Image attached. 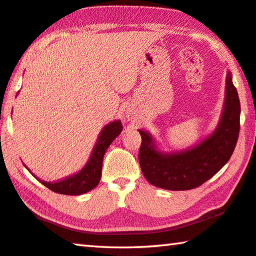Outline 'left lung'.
<instances>
[{
	"label": "left lung",
	"mask_w": 256,
	"mask_h": 256,
	"mask_svg": "<svg viewBox=\"0 0 256 256\" xmlns=\"http://www.w3.org/2000/svg\"><path fill=\"white\" fill-rule=\"evenodd\" d=\"M240 131V101L226 75V104L216 132L196 147L184 152H158L150 134L139 130L142 141L139 163L149 184L168 190H189L202 186L220 171L232 155Z\"/></svg>",
	"instance_id": "8db88e82"
}]
</instances>
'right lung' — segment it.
<instances>
[{"mask_svg":"<svg viewBox=\"0 0 256 256\" xmlns=\"http://www.w3.org/2000/svg\"><path fill=\"white\" fill-rule=\"evenodd\" d=\"M122 130H123V126H122L120 120H115L112 123H109L107 126H104L100 133L99 140L94 149H93L88 163L84 166L82 171L75 174V176L54 182V184L40 180L38 181L56 194L75 196V194H82L90 192L91 189L98 186L100 181L104 152H106L107 148L112 142L114 139L120 134Z\"/></svg>","mask_w":256,"mask_h":256,"instance_id":"obj_1","label":"right lung"}]
</instances>
